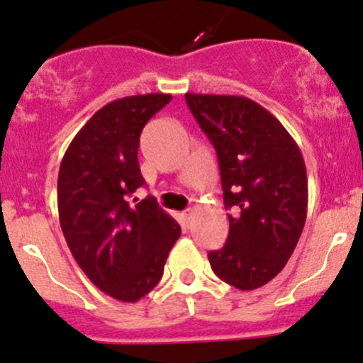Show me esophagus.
Listing matches in <instances>:
<instances>
[{
	"label": "esophagus",
	"mask_w": 363,
	"mask_h": 363,
	"mask_svg": "<svg viewBox=\"0 0 363 363\" xmlns=\"http://www.w3.org/2000/svg\"><path fill=\"white\" fill-rule=\"evenodd\" d=\"M192 214H194V211H192V209H186L185 213H183V221H185V225H186V226H189L190 219H192Z\"/></svg>",
	"instance_id": "esophagus-1"
}]
</instances>
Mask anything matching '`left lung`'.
<instances>
[{
    "label": "left lung",
    "mask_w": 363,
    "mask_h": 363,
    "mask_svg": "<svg viewBox=\"0 0 363 363\" xmlns=\"http://www.w3.org/2000/svg\"><path fill=\"white\" fill-rule=\"evenodd\" d=\"M214 145L230 233L209 252L218 278L238 290L264 286L283 271L307 219V169L298 145L266 108L243 96L185 94Z\"/></svg>",
    "instance_id": "obj_1"
}]
</instances>
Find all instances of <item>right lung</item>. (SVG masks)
Wrapping results in <instances>:
<instances>
[{
    "label": "right lung",
    "mask_w": 363,
    "mask_h": 363,
    "mask_svg": "<svg viewBox=\"0 0 363 363\" xmlns=\"http://www.w3.org/2000/svg\"><path fill=\"white\" fill-rule=\"evenodd\" d=\"M169 101V94L111 101L73 137L60 164L58 214L68 248L87 278L120 302H138L160 283L182 235L156 199L135 206L128 199L144 185L142 128Z\"/></svg>",
    "instance_id": "obj_1"
}]
</instances>
